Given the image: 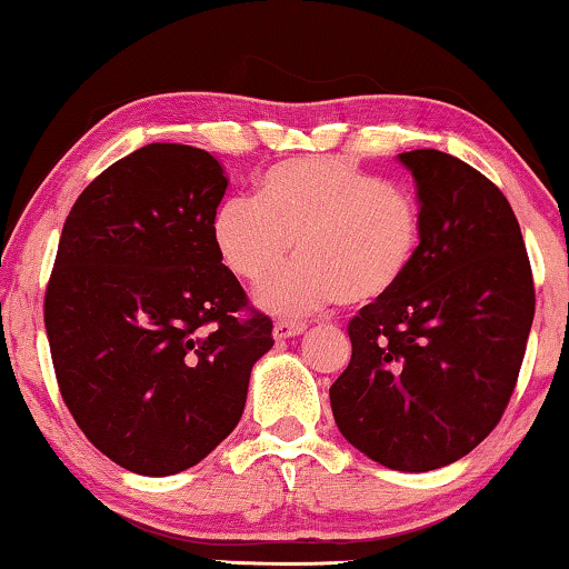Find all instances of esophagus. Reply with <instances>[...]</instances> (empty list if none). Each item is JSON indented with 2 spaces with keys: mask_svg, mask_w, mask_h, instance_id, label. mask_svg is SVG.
I'll return each mask as SVG.
<instances>
[{
  "mask_svg": "<svg viewBox=\"0 0 569 569\" xmlns=\"http://www.w3.org/2000/svg\"><path fill=\"white\" fill-rule=\"evenodd\" d=\"M308 326L306 323H292V321H277L274 323V339L277 341H284V339H292V337H300L302 331H306Z\"/></svg>",
  "mask_w": 569,
  "mask_h": 569,
  "instance_id": "34e87169",
  "label": "esophagus"
}]
</instances>
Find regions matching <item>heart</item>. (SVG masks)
<instances>
[{
    "mask_svg": "<svg viewBox=\"0 0 569 569\" xmlns=\"http://www.w3.org/2000/svg\"><path fill=\"white\" fill-rule=\"evenodd\" d=\"M217 259L259 284L290 259L300 263L261 287L271 316L302 318L345 300L372 306L403 284L422 251L415 199L341 158H295L271 166L251 197H228L209 220Z\"/></svg>",
    "mask_w": 569,
    "mask_h": 569,
    "instance_id": "b5f03b06",
    "label": "heart"
}]
</instances>
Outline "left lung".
Masks as SVG:
<instances>
[{
    "label": "left lung",
    "instance_id": "1",
    "mask_svg": "<svg viewBox=\"0 0 569 569\" xmlns=\"http://www.w3.org/2000/svg\"><path fill=\"white\" fill-rule=\"evenodd\" d=\"M422 251L386 300L349 321L352 360L331 386L339 432L393 471L471 453L500 422L533 323L520 224L497 186L440 150L401 152Z\"/></svg>",
    "mask_w": 569,
    "mask_h": 569
}]
</instances>
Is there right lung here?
I'll list each match as a JSON object with an SVG mask.
<instances>
[{"instance_id": "1", "label": "right lung", "mask_w": 569, "mask_h": 569, "mask_svg": "<svg viewBox=\"0 0 569 569\" xmlns=\"http://www.w3.org/2000/svg\"><path fill=\"white\" fill-rule=\"evenodd\" d=\"M228 191L212 154L154 142L74 201L46 290L59 391L92 446L142 477H170L236 430L248 380L274 347L240 318L243 287L209 220Z\"/></svg>"}]
</instances>
